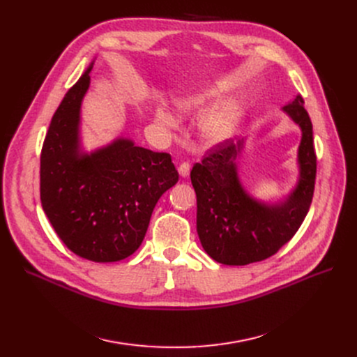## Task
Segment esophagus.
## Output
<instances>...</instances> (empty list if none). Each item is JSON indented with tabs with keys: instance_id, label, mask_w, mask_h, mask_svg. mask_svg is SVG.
Masks as SVG:
<instances>
[{
	"instance_id": "esophagus-1",
	"label": "esophagus",
	"mask_w": 357,
	"mask_h": 357,
	"mask_svg": "<svg viewBox=\"0 0 357 357\" xmlns=\"http://www.w3.org/2000/svg\"><path fill=\"white\" fill-rule=\"evenodd\" d=\"M190 169H191L190 162H182V163L179 165V167H178V172H179V175H181L182 178H186V176L190 175Z\"/></svg>"
}]
</instances>
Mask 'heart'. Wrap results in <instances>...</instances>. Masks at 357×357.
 <instances>
[{
    "instance_id": "obj_1",
    "label": "heart",
    "mask_w": 357,
    "mask_h": 357,
    "mask_svg": "<svg viewBox=\"0 0 357 357\" xmlns=\"http://www.w3.org/2000/svg\"><path fill=\"white\" fill-rule=\"evenodd\" d=\"M215 102L214 93L210 92H198L192 96L183 97L179 100L178 105L185 114H195L205 108H208ZM158 120L167 128H175L176 120L166 112L165 109L158 111ZM238 123V109L234 105H220L210 111L201 124V133L205 142L210 144H217L224 140L230 139Z\"/></svg>"
}]
</instances>
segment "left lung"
<instances>
[{"label":"left lung","mask_w":357,"mask_h":357,"mask_svg":"<svg viewBox=\"0 0 357 357\" xmlns=\"http://www.w3.org/2000/svg\"><path fill=\"white\" fill-rule=\"evenodd\" d=\"M282 109L303 131L299 178L285 201L260 202L241 185L236 160L245 139L215 144L192 167L197 231L204 250L218 264L243 266L271 257L294 237L310 210L317 174L312 124L301 96Z\"/></svg>","instance_id":"8db88e82"}]
</instances>
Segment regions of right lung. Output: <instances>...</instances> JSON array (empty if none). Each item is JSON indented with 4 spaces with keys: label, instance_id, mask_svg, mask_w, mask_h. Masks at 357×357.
I'll return each mask as SVG.
<instances>
[{
    "label": "right lung",
    "instance_id": "obj_1",
    "mask_svg": "<svg viewBox=\"0 0 357 357\" xmlns=\"http://www.w3.org/2000/svg\"><path fill=\"white\" fill-rule=\"evenodd\" d=\"M92 65L52 117L40 155V199L56 234L70 252L107 264L140 248L156 202L179 175L171 155L124 137L91 153L82 152L81 104Z\"/></svg>",
    "mask_w": 357,
    "mask_h": 357
}]
</instances>
